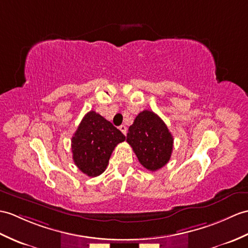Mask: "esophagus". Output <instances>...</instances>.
<instances>
[{"label": "esophagus", "mask_w": 248, "mask_h": 248, "mask_svg": "<svg viewBox=\"0 0 248 248\" xmlns=\"http://www.w3.org/2000/svg\"><path fill=\"white\" fill-rule=\"evenodd\" d=\"M119 130L120 131H122L123 132V133L125 135L126 134V130H128V129H126V126L124 125V124H122V125H120L119 126Z\"/></svg>", "instance_id": "esophagus-1"}]
</instances>
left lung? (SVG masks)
<instances>
[{
  "instance_id": "8db88e82",
  "label": "left lung",
  "mask_w": 248,
  "mask_h": 248,
  "mask_svg": "<svg viewBox=\"0 0 248 248\" xmlns=\"http://www.w3.org/2000/svg\"><path fill=\"white\" fill-rule=\"evenodd\" d=\"M126 141L140 163L150 171H156L169 162L173 150V137L157 114L145 110L130 125Z\"/></svg>"
}]
</instances>
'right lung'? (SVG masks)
<instances>
[{
  "label": "right lung",
  "instance_id": "right-lung-1",
  "mask_svg": "<svg viewBox=\"0 0 248 248\" xmlns=\"http://www.w3.org/2000/svg\"><path fill=\"white\" fill-rule=\"evenodd\" d=\"M125 136L95 111L82 118L72 137L74 163L88 176H98L107 169L108 159Z\"/></svg>",
  "mask_w": 248,
  "mask_h": 248
}]
</instances>
